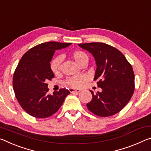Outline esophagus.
<instances>
[{"instance_id": "obj_1", "label": "esophagus", "mask_w": 151, "mask_h": 151, "mask_svg": "<svg viewBox=\"0 0 151 151\" xmlns=\"http://www.w3.org/2000/svg\"><path fill=\"white\" fill-rule=\"evenodd\" d=\"M69 91H70L71 93H78L81 92V90L80 89H75V88H68Z\"/></svg>"}]
</instances>
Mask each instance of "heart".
<instances>
[{"instance_id": "1", "label": "heart", "mask_w": 151, "mask_h": 151, "mask_svg": "<svg viewBox=\"0 0 151 151\" xmlns=\"http://www.w3.org/2000/svg\"><path fill=\"white\" fill-rule=\"evenodd\" d=\"M71 57L75 60L76 63L79 66H81V64L86 61L88 62V59L87 54L85 53V52L83 51L73 52V53L71 54ZM61 63V56H57L56 58H55L52 61L51 64H50V67H51V70L53 73H58L60 69ZM86 81H87V78H86L85 76H73V77L68 78V79L66 81V84L68 86H70V87L77 88L81 87Z\"/></svg>"}]
</instances>
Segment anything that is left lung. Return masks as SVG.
I'll return each instance as SVG.
<instances>
[{"label":"left lung","instance_id":"8db88e82","mask_svg":"<svg viewBox=\"0 0 151 151\" xmlns=\"http://www.w3.org/2000/svg\"><path fill=\"white\" fill-rule=\"evenodd\" d=\"M95 60L94 81L101 92L92 94L87 107L97 116L108 117L118 113L126 106L134 91V74L131 64L118 49L104 43L79 44Z\"/></svg>","mask_w":151,"mask_h":151}]
</instances>
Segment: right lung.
I'll use <instances>...</instances> for the list:
<instances>
[{"label":"right lung","instance_id":"right-lung-1","mask_svg":"<svg viewBox=\"0 0 151 151\" xmlns=\"http://www.w3.org/2000/svg\"><path fill=\"white\" fill-rule=\"evenodd\" d=\"M70 45L71 43H42L29 50L21 58L13 75V89L21 107L32 116L38 118L51 116L70 94L66 88L49 94L46 83L54 77L50 62L55 51Z\"/></svg>","mask_w":151,"mask_h":151}]
</instances>
